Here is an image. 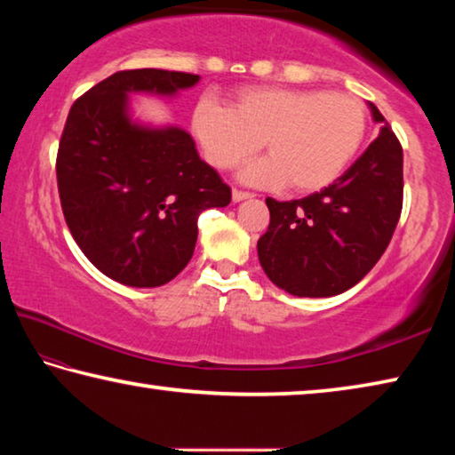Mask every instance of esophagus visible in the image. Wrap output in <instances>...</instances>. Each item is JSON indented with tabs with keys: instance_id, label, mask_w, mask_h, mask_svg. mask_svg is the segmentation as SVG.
<instances>
[{
	"instance_id": "obj_1",
	"label": "esophagus",
	"mask_w": 455,
	"mask_h": 455,
	"mask_svg": "<svg viewBox=\"0 0 455 455\" xmlns=\"http://www.w3.org/2000/svg\"><path fill=\"white\" fill-rule=\"evenodd\" d=\"M246 198H252L251 192H244V190H233V203H241V200H246Z\"/></svg>"
}]
</instances>
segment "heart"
<instances>
[{
  "label": "heart",
  "mask_w": 455,
  "mask_h": 455,
  "mask_svg": "<svg viewBox=\"0 0 455 455\" xmlns=\"http://www.w3.org/2000/svg\"><path fill=\"white\" fill-rule=\"evenodd\" d=\"M367 112L345 92L251 86L238 90L233 108L203 98L192 112V132L206 160L230 171L255 156L260 142L268 156L244 168L255 187L297 192L329 187L363 142Z\"/></svg>",
  "instance_id": "b5f03b06"
}]
</instances>
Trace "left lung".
Segmentation results:
<instances>
[{
    "instance_id": "left-lung-1",
    "label": "left lung",
    "mask_w": 455,
    "mask_h": 455,
    "mask_svg": "<svg viewBox=\"0 0 455 455\" xmlns=\"http://www.w3.org/2000/svg\"><path fill=\"white\" fill-rule=\"evenodd\" d=\"M381 132L345 174L321 192L279 203L259 238L263 271L297 297H333L371 271L394 236L403 204V150L383 114Z\"/></svg>"
}]
</instances>
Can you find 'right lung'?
<instances>
[{
	"label": "right lung",
	"mask_w": 455,
	"mask_h": 455,
	"mask_svg": "<svg viewBox=\"0 0 455 455\" xmlns=\"http://www.w3.org/2000/svg\"><path fill=\"white\" fill-rule=\"evenodd\" d=\"M196 74L124 70L76 100L61 132V211L84 255L128 287H160L188 265L198 214L230 203V188L179 126L132 122L128 94L174 96Z\"/></svg>",
	"instance_id": "right-lung-1"
}]
</instances>
